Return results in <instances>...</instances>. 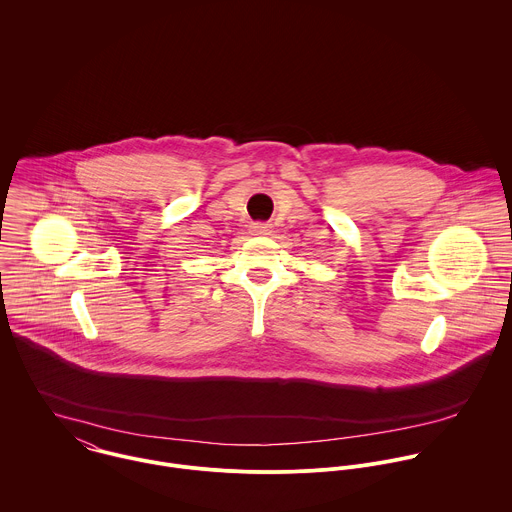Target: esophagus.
Here are the masks:
<instances>
[{"instance_id":"34e87169","label":"esophagus","mask_w":512,"mask_h":512,"mask_svg":"<svg viewBox=\"0 0 512 512\" xmlns=\"http://www.w3.org/2000/svg\"><path fill=\"white\" fill-rule=\"evenodd\" d=\"M252 230V234H264V236H268V234H272L274 230H272V224H268V222H254L252 226H250Z\"/></svg>"}]
</instances>
